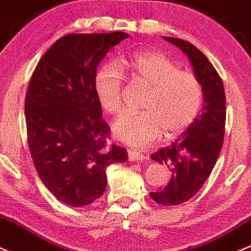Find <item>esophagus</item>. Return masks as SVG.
Here are the masks:
<instances>
[{
  "label": "esophagus",
  "mask_w": 251,
  "mask_h": 251,
  "mask_svg": "<svg viewBox=\"0 0 251 251\" xmlns=\"http://www.w3.org/2000/svg\"><path fill=\"white\" fill-rule=\"evenodd\" d=\"M128 156L130 161H143L146 159V156L143 154L139 153V151H128Z\"/></svg>",
  "instance_id": "34e87169"
}]
</instances>
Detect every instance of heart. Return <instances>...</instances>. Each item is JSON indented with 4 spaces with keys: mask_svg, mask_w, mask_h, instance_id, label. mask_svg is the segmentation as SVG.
Masks as SVG:
<instances>
[{
    "mask_svg": "<svg viewBox=\"0 0 251 251\" xmlns=\"http://www.w3.org/2000/svg\"><path fill=\"white\" fill-rule=\"evenodd\" d=\"M134 83L148 89L141 104V114H125L115 122L118 140L136 148L151 145L162 131L174 139L187 129L199 115L202 88L196 75L180 67L157 50L135 53L123 63ZM94 89L105 112L122 110L123 77L116 67L104 66L96 73Z\"/></svg>",
    "mask_w": 251,
    "mask_h": 251,
    "instance_id": "b5f03b06",
    "label": "heart"
}]
</instances>
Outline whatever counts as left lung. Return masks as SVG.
<instances>
[{"instance_id":"1","label":"left lung","mask_w":251,"mask_h":251,"mask_svg":"<svg viewBox=\"0 0 251 251\" xmlns=\"http://www.w3.org/2000/svg\"><path fill=\"white\" fill-rule=\"evenodd\" d=\"M188 57L202 88L201 112L186 130L167 147L160 148L151 157L170 168L167 186L151 192L157 204L179 205L201 190L215 167L224 141L226 117L224 85L218 72L205 54L191 42L163 36Z\"/></svg>"}]
</instances>
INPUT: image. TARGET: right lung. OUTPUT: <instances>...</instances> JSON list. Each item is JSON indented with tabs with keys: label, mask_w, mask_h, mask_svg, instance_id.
Masks as SVG:
<instances>
[{
	"label": "right lung",
	"mask_w": 251,
	"mask_h": 251,
	"mask_svg": "<svg viewBox=\"0 0 251 251\" xmlns=\"http://www.w3.org/2000/svg\"><path fill=\"white\" fill-rule=\"evenodd\" d=\"M123 32L69 34L36 65L25 100L30 155L50 192L71 206L94 202L106 187V167L128 160L109 145L110 128L94 83L106 53L128 38Z\"/></svg>",
	"instance_id": "1"
}]
</instances>
